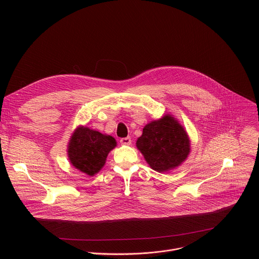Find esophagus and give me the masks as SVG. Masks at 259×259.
Instances as JSON below:
<instances>
[{
    "label": "esophagus",
    "instance_id": "1",
    "mask_svg": "<svg viewBox=\"0 0 259 259\" xmlns=\"http://www.w3.org/2000/svg\"><path fill=\"white\" fill-rule=\"evenodd\" d=\"M120 142L122 143V144H130L131 143V138L130 137H124V138H121L120 139Z\"/></svg>",
    "mask_w": 259,
    "mask_h": 259
}]
</instances>
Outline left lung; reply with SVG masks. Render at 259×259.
Wrapping results in <instances>:
<instances>
[{
    "instance_id": "obj_1",
    "label": "left lung",
    "mask_w": 259,
    "mask_h": 259,
    "mask_svg": "<svg viewBox=\"0 0 259 259\" xmlns=\"http://www.w3.org/2000/svg\"><path fill=\"white\" fill-rule=\"evenodd\" d=\"M136 146L146 162L158 172L177 167L190 153L187 132L169 115L147 124L137 139Z\"/></svg>"
}]
</instances>
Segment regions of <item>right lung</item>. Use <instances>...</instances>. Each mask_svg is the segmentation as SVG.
Returning <instances> with one entry per match:
<instances>
[{
  "mask_svg": "<svg viewBox=\"0 0 259 259\" xmlns=\"http://www.w3.org/2000/svg\"><path fill=\"white\" fill-rule=\"evenodd\" d=\"M116 145L114 137L81 127L70 138L68 157L72 166L92 176L103 167L108 153Z\"/></svg>",
  "mask_w": 259,
  "mask_h": 259,
  "instance_id": "right-lung-1",
  "label": "right lung"
}]
</instances>
